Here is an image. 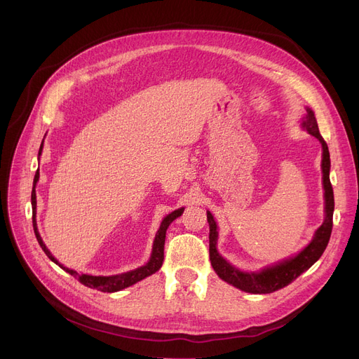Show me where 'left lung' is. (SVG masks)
I'll return each mask as SVG.
<instances>
[{"label":"left lung","mask_w":359,"mask_h":359,"mask_svg":"<svg viewBox=\"0 0 359 359\" xmlns=\"http://www.w3.org/2000/svg\"><path fill=\"white\" fill-rule=\"evenodd\" d=\"M309 134L316 137L323 148V158H322V172H323V187H325V221L317 229L313 240L307 248H304L294 257L285 259L282 262L275 263L272 266H268L259 272H243L234 268L233 265L225 260L217 250V240H218V227L217 222L210 211H206V219L210 224V260L217 275L229 282L230 285L250 294H271L280 288L290 285L294 279H297L301 273L310 269L314 263L323 255L327 248V243L332 234L333 227V211H334V198H333V187L330 183L329 172H330V154L329 148L323 137L320 135L317 121L314 111L307 107V115L301 122Z\"/></svg>","instance_id":"1"}]
</instances>
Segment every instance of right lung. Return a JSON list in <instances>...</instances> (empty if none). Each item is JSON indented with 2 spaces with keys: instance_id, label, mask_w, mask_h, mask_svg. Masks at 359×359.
Segmentation results:
<instances>
[{
  "instance_id": "add662e5",
  "label": "right lung",
  "mask_w": 359,
  "mask_h": 359,
  "mask_svg": "<svg viewBox=\"0 0 359 359\" xmlns=\"http://www.w3.org/2000/svg\"><path fill=\"white\" fill-rule=\"evenodd\" d=\"M42 148H43V141L41 144V148H39V157L42 154ZM37 180H39V168H37V172L34 175V179H33V189H32V208H33V230H34V234H36V238L37 241H39L42 250L46 253V256L53 262L56 263V265L61 266L65 272H68L69 275H72L74 278H77L83 285L88 287V288H96L102 292H116V291H121L123 288H128L130 285L137 284L138 280H142L144 278L149 276L156 273L161 265H163V260H164V241H165V231L168 229V225L172 224L177 217H180L184 211V208H179L176 211H173L172 214H168L167 217H164V219L161 221V225L160 229L156 234V238H154V244H153V252H151V257L148 260L147 265L141 266V268H137L134 271H129V272H125V273H121V275H111V276H94V275H87V273H77L75 271L69 269V268H65L64 265H61V263L56 260L52 253L48 250V248L45 246V243L39 234V231H37V224H36V183Z\"/></svg>"
}]
</instances>
